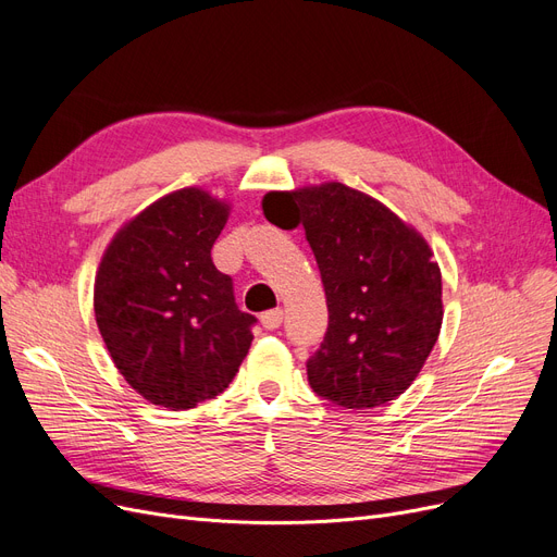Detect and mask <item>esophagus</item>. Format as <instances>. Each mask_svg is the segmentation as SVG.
Listing matches in <instances>:
<instances>
[{
    "label": "esophagus",
    "mask_w": 557,
    "mask_h": 557,
    "mask_svg": "<svg viewBox=\"0 0 557 557\" xmlns=\"http://www.w3.org/2000/svg\"><path fill=\"white\" fill-rule=\"evenodd\" d=\"M261 325L265 331H275V327L282 325V310H268L261 314Z\"/></svg>",
    "instance_id": "34e87169"
}]
</instances>
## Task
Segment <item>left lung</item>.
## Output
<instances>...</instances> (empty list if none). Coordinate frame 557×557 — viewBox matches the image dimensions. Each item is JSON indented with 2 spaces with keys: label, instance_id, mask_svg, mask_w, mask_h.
Returning a JSON list of instances; mask_svg holds the SVG:
<instances>
[{
  "label": "left lung",
  "instance_id": "obj_1",
  "mask_svg": "<svg viewBox=\"0 0 557 557\" xmlns=\"http://www.w3.org/2000/svg\"><path fill=\"white\" fill-rule=\"evenodd\" d=\"M292 209L305 226L327 302V331L307 360L314 393L374 408L416 381L443 323L441 268L426 240L393 211L344 183L268 193L263 215Z\"/></svg>",
  "mask_w": 557,
  "mask_h": 557
}]
</instances>
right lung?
Instances as JSON below:
<instances>
[{
    "instance_id": "add662e5",
    "label": "right lung",
    "mask_w": 557,
    "mask_h": 557,
    "mask_svg": "<svg viewBox=\"0 0 557 557\" xmlns=\"http://www.w3.org/2000/svg\"><path fill=\"white\" fill-rule=\"evenodd\" d=\"M230 206L183 188L144 209L112 238L94 286L98 331L123 379L156 404L193 408L218 397L252 344L234 282L211 247Z\"/></svg>"
}]
</instances>
